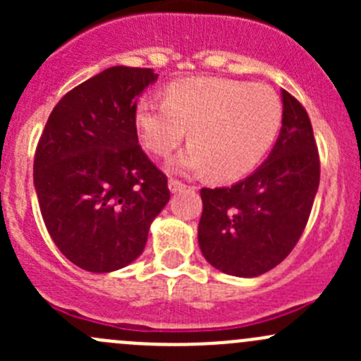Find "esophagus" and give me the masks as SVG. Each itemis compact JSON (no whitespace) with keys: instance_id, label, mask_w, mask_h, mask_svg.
<instances>
[{"instance_id":"1","label":"esophagus","mask_w":361,"mask_h":361,"mask_svg":"<svg viewBox=\"0 0 361 361\" xmlns=\"http://www.w3.org/2000/svg\"><path fill=\"white\" fill-rule=\"evenodd\" d=\"M185 188V185L181 183L180 180H173V178H171L169 180V190H171V194H176V192H181Z\"/></svg>"}]
</instances>
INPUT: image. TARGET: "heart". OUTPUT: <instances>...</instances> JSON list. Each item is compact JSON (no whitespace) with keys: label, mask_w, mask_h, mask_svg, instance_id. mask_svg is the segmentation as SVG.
I'll list each match as a JSON object with an SVG mask.
<instances>
[{"label":"heart","mask_w":361,"mask_h":361,"mask_svg":"<svg viewBox=\"0 0 361 361\" xmlns=\"http://www.w3.org/2000/svg\"><path fill=\"white\" fill-rule=\"evenodd\" d=\"M283 120L278 92L265 83L220 76L185 78L167 87L166 101L143 97L134 126L150 152L167 155L190 129L192 143L171 159L176 173L211 171L228 181L248 174L274 143Z\"/></svg>","instance_id":"1"}]
</instances>
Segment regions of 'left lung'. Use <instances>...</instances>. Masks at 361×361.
<instances>
[{"instance_id":"1","label":"left lung","mask_w":361,"mask_h":361,"mask_svg":"<svg viewBox=\"0 0 361 361\" xmlns=\"http://www.w3.org/2000/svg\"><path fill=\"white\" fill-rule=\"evenodd\" d=\"M283 120L274 148L257 171L228 188H202L197 239L207 262L238 278L281 264L304 232L319 185L311 120L281 90Z\"/></svg>"}]
</instances>
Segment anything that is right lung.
<instances>
[{"label":"right lung","mask_w":361,"mask_h":361,"mask_svg":"<svg viewBox=\"0 0 361 361\" xmlns=\"http://www.w3.org/2000/svg\"><path fill=\"white\" fill-rule=\"evenodd\" d=\"M159 75L113 66L80 83L50 113L35 155L43 221L61 253L111 272L143 253L169 202L167 178L137 145L134 108Z\"/></svg>","instance_id":"add662e5"}]
</instances>
